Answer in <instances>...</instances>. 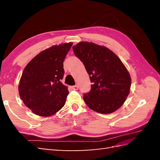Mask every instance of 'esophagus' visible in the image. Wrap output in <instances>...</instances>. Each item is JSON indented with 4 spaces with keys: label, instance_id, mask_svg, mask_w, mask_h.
Segmentation results:
<instances>
[{
    "label": "esophagus",
    "instance_id": "34e87169",
    "mask_svg": "<svg viewBox=\"0 0 160 160\" xmlns=\"http://www.w3.org/2000/svg\"><path fill=\"white\" fill-rule=\"evenodd\" d=\"M71 88H72V89L73 90H78V87L77 85H75V86H72L71 87Z\"/></svg>",
    "mask_w": 160,
    "mask_h": 160
}]
</instances>
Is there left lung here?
<instances>
[{
  "label": "left lung",
  "instance_id": "8db88e82",
  "mask_svg": "<svg viewBox=\"0 0 160 160\" xmlns=\"http://www.w3.org/2000/svg\"><path fill=\"white\" fill-rule=\"evenodd\" d=\"M90 76L91 89L83 99L91 110L102 114L120 108L130 93V73L118 56L107 47L82 41L73 47Z\"/></svg>",
  "mask_w": 160,
  "mask_h": 160
}]
</instances>
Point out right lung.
<instances>
[{"label":"right lung","mask_w":160,"mask_h":160,"mask_svg":"<svg viewBox=\"0 0 160 160\" xmlns=\"http://www.w3.org/2000/svg\"><path fill=\"white\" fill-rule=\"evenodd\" d=\"M73 42L59 44L42 51L27 64L19 81L21 100L33 113L49 117L65 104L69 91L61 83L63 62Z\"/></svg>","instance_id":"add662e5"}]
</instances>
